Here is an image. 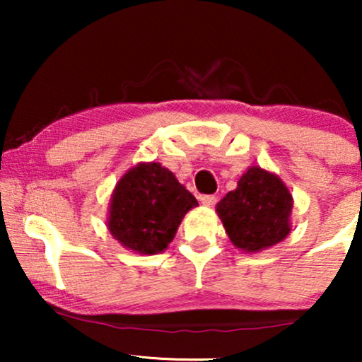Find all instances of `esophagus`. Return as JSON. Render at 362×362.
<instances>
[{"label": "esophagus", "mask_w": 362, "mask_h": 362, "mask_svg": "<svg viewBox=\"0 0 362 362\" xmlns=\"http://www.w3.org/2000/svg\"><path fill=\"white\" fill-rule=\"evenodd\" d=\"M201 202H202V206H206V207H212L217 202V197L216 196H212V194H207V196H202L201 197Z\"/></svg>", "instance_id": "34e87169"}]
</instances>
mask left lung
I'll use <instances>...</instances> for the list:
<instances>
[{"label": "left lung", "instance_id": "1", "mask_svg": "<svg viewBox=\"0 0 362 362\" xmlns=\"http://www.w3.org/2000/svg\"><path fill=\"white\" fill-rule=\"evenodd\" d=\"M291 209L293 197L285 182L260 166H250L216 206L230 242L247 254L284 240L291 230Z\"/></svg>", "mask_w": 362, "mask_h": 362}]
</instances>
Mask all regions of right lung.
<instances>
[{
	"label": "right lung",
	"instance_id": "1",
	"mask_svg": "<svg viewBox=\"0 0 362 362\" xmlns=\"http://www.w3.org/2000/svg\"><path fill=\"white\" fill-rule=\"evenodd\" d=\"M196 197L160 163H138L115 185L107 229L125 249L141 255L165 252Z\"/></svg>",
	"mask_w": 362,
	"mask_h": 362
}]
</instances>
